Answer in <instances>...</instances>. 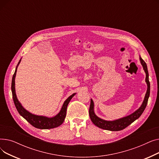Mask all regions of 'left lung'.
<instances>
[{"label": "left lung", "mask_w": 159, "mask_h": 159, "mask_svg": "<svg viewBox=\"0 0 159 159\" xmlns=\"http://www.w3.org/2000/svg\"><path fill=\"white\" fill-rule=\"evenodd\" d=\"M140 61L142 66H143V69L146 73V82L148 86V89L144 97V100L141 106L139 108V109L135 111L134 113L132 114L125 116V117L119 119L118 120H115L113 121H108L103 120L101 118L98 117V116L95 114L94 112V103L92 99H91V103L89 106V114L90 119L92 121V122L97 126V127L106 129V130H110V131H120L128 127L129 125H130L132 122H134L135 120L139 119L142 113L144 111L145 108L147 106L148 98L149 97L150 93V83L149 81V74L148 71V68L146 63L144 61V60L140 57Z\"/></svg>", "instance_id": "1"}]
</instances>
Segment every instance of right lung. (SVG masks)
<instances>
[{
	"label": "right lung",
	"instance_id": "add662e5",
	"mask_svg": "<svg viewBox=\"0 0 159 159\" xmlns=\"http://www.w3.org/2000/svg\"><path fill=\"white\" fill-rule=\"evenodd\" d=\"M20 61L21 60L19 61L17 66L16 67L15 71L13 75L12 82H11V91H12L13 99V102L16 110H17L18 112L22 116V117H24L30 124H31L33 126H34L36 128L46 129H52V128H57L58 126H61V125L63 123L66 117L67 107H68V105L70 101H71V99L72 98V97L76 93L72 94L71 96H70L66 100L62 105V107L61 108L60 112L58 113L56 116H53V117L49 118V117H46V116H39V115H33L30 113L29 111L25 110L21 105V104L19 102L15 93V79L16 76V70H17V67Z\"/></svg>",
	"mask_w": 159,
	"mask_h": 159
}]
</instances>
